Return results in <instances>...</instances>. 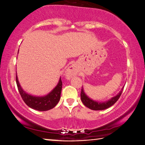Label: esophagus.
<instances>
[{
  "mask_svg": "<svg viewBox=\"0 0 145 145\" xmlns=\"http://www.w3.org/2000/svg\"><path fill=\"white\" fill-rule=\"evenodd\" d=\"M77 73V70L74 65H71L70 67H68L65 72V76L67 77L68 79H70L73 76L75 75Z\"/></svg>",
  "mask_w": 145,
  "mask_h": 145,
  "instance_id": "1",
  "label": "esophagus"
}]
</instances>
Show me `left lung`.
<instances>
[{
    "label": "left lung",
    "mask_w": 145,
    "mask_h": 145,
    "mask_svg": "<svg viewBox=\"0 0 145 145\" xmlns=\"http://www.w3.org/2000/svg\"><path fill=\"white\" fill-rule=\"evenodd\" d=\"M123 88L124 86L121 88V91H120L118 93L115 97H112L111 99L108 100L107 101L100 102L93 100L89 97H88L87 95L85 93L82 86V89H81V93H80V98H81V100L83 104H84V105L85 106H86L87 107L89 108V109L91 110H95V111L104 110L112 106V105H114L115 103L117 102V100L119 99V98L120 97V96H121L123 89Z\"/></svg>",
    "instance_id": "obj_1"
}]
</instances>
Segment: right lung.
<instances>
[{"label":"right lung","instance_id":"right-lung-1","mask_svg":"<svg viewBox=\"0 0 145 145\" xmlns=\"http://www.w3.org/2000/svg\"><path fill=\"white\" fill-rule=\"evenodd\" d=\"M16 81L19 93L24 102L33 109L40 111H48L54 107L61 99L63 85L61 77L56 86L50 93L44 96H34L25 91L20 84L16 74Z\"/></svg>","mask_w":145,"mask_h":145}]
</instances>
